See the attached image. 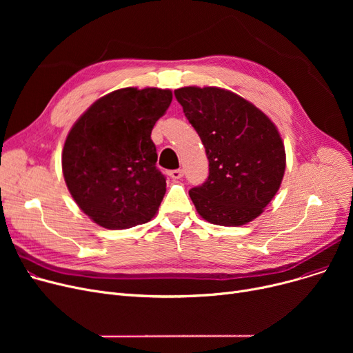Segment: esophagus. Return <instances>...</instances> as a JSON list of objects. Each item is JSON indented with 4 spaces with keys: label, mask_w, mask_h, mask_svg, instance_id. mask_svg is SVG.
Instances as JSON below:
<instances>
[{
    "label": "esophagus",
    "mask_w": 353,
    "mask_h": 353,
    "mask_svg": "<svg viewBox=\"0 0 353 353\" xmlns=\"http://www.w3.org/2000/svg\"><path fill=\"white\" fill-rule=\"evenodd\" d=\"M169 176H170L172 179H174V180H177V179H181V177H183V170H181V169H176V170H172V172H169Z\"/></svg>",
    "instance_id": "esophagus-1"
}]
</instances>
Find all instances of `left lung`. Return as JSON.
Listing matches in <instances>:
<instances>
[{
  "label": "left lung",
  "instance_id": "8db88e82",
  "mask_svg": "<svg viewBox=\"0 0 353 353\" xmlns=\"http://www.w3.org/2000/svg\"><path fill=\"white\" fill-rule=\"evenodd\" d=\"M209 159V177L189 194L210 223L242 226L263 212L281 188L286 154L263 111L217 87L174 90Z\"/></svg>",
  "mask_w": 353,
  "mask_h": 353
}]
</instances>
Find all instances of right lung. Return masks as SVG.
<instances>
[{
	"instance_id": "obj_1",
	"label": "right lung",
	"mask_w": 353,
	"mask_h": 353,
	"mask_svg": "<svg viewBox=\"0 0 353 353\" xmlns=\"http://www.w3.org/2000/svg\"><path fill=\"white\" fill-rule=\"evenodd\" d=\"M172 99L170 90H116L71 127L61 157L64 180L79 208L99 226L128 229L157 213L165 177L156 167L152 130Z\"/></svg>"
}]
</instances>
